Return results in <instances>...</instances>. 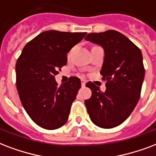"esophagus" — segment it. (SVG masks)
Returning <instances> with one entry per match:
<instances>
[{
  "instance_id": "esophagus-1",
  "label": "esophagus",
  "mask_w": 156,
  "mask_h": 156,
  "mask_svg": "<svg viewBox=\"0 0 156 156\" xmlns=\"http://www.w3.org/2000/svg\"><path fill=\"white\" fill-rule=\"evenodd\" d=\"M81 84H82V86L84 87L85 85H86V81L85 80H82V83H81Z\"/></svg>"
}]
</instances>
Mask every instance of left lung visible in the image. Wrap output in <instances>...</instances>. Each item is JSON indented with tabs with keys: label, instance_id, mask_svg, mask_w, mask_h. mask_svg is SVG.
Returning a JSON list of instances; mask_svg holds the SVG:
<instances>
[{
	"label": "left lung",
	"instance_id": "8db88e82",
	"mask_svg": "<svg viewBox=\"0 0 156 156\" xmlns=\"http://www.w3.org/2000/svg\"><path fill=\"white\" fill-rule=\"evenodd\" d=\"M85 40L103 47L101 74L106 81L104 92L91 82L86 84L92 93L85 101L87 113L100 128H115L129 117L139 101L145 76L142 54L133 42L115 30L89 33Z\"/></svg>",
	"mask_w": 156,
	"mask_h": 156
}]
</instances>
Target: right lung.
Here are the masks:
<instances>
[{
    "instance_id": "right-lung-1",
    "label": "right lung",
    "mask_w": 156,
    "mask_h": 156,
    "mask_svg": "<svg viewBox=\"0 0 156 156\" xmlns=\"http://www.w3.org/2000/svg\"><path fill=\"white\" fill-rule=\"evenodd\" d=\"M86 34L45 31L26 44L16 62L21 103L32 120L45 129H56L67 122L81 81L71 77L58 86L55 76L67 64L68 52Z\"/></svg>"
}]
</instances>
